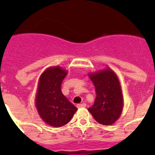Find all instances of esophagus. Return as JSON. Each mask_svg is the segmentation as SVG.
Here are the masks:
<instances>
[{"label": "esophagus", "instance_id": "esophagus-1", "mask_svg": "<svg viewBox=\"0 0 155 155\" xmlns=\"http://www.w3.org/2000/svg\"><path fill=\"white\" fill-rule=\"evenodd\" d=\"M84 107H86V104L85 103L79 104H77V108H84Z\"/></svg>", "mask_w": 155, "mask_h": 155}]
</instances>
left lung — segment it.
<instances>
[{
  "mask_svg": "<svg viewBox=\"0 0 155 155\" xmlns=\"http://www.w3.org/2000/svg\"><path fill=\"white\" fill-rule=\"evenodd\" d=\"M95 86L97 97L94 104L88 108L100 124L110 125L120 117L124 100L120 80L109 68L88 74Z\"/></svg>",
  "mask_w": 155,
  "mask_h": 155,
  "instance_id": "left-lung-1",
  "label": "left lung"
}]
</instances>
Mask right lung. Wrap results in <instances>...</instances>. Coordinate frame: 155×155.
<instances>
[{
    "label": "right lung",
    "instance_id": "right-lung-1",
    "mask_svg": "<svg viewBox=\"0 0 155 155\" xmlns=\"http://www.w3.org/2000/svg\"><path fill=\"white\" fill-rule=\"evenodd\" d=\"M68 71L59 66L50 67L40 75L35 97V107L46 124L61 127L68 124L77 111L61 92Z\"/></svg>",
    "mask_w": 155,
    "mask_h": 155
}]
</instances>
